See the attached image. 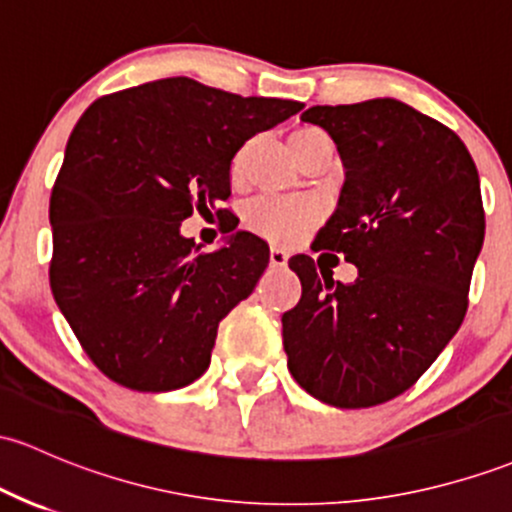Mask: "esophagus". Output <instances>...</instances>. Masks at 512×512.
<instances>
[{"mask_svg":"<svg viewBox=\"0 0 512 512\" xmlns=\"http://www.w3.org/2000/svg\"><path fill=\"white\" fill-rule=\"evenodd\" d=\"M286 262H289V252H286L284 247H279V245L269 247V265H272V267H286Z\"/></svg>","mask_w":512,"mask_h":512,"instance_id":"esophagus-1","label":"esophagus"}]
</instances>
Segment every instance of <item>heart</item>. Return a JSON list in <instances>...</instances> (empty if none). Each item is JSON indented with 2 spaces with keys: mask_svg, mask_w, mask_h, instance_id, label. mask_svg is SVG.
<instances>
[{
  "mask_svg": "<svg viewBox=\"0 0 512 512\" xmlns=\"http://www.w3.org/2000/svg\"><path fill=\"white\" fill-rule=\"evenodd\" d=\"M323 136L318 128H301L291 136V143L299 140ZM245 155L247 145L238 150L230 160V182L233 187H243L245 182ZM320 211L311 199H301V196H260L252 204L245 206L243 223L252 233L262 235V238L272 240V243H296L303 238L313 223L318 221Z\"/></svg>",
  "mask_w": 512,
  "mask_h": 512,
  "instance_id": "1",
  "label": "heart"
}]
</instances>
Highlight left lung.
Instances as JSON below:
<instances>
[{
  "label": "left lung",
  "mask_w": 512,
  "mask_h": 512,
  "mask_svg": "<svg viewBox=\"0 0 512 512\" xmlns=\"http://www.w3.org/2000/svg\"><path fill=\"white\" fill-rule=\"evenodd\" d=\"M301 121L325 128L345 165L313 250L359 274L342 284L291 257L303 291L282 316L286 367L328 406L372 408L411 389L462 325L486 230L479 172L452 128L396 99L311 106Z\"/></svg>",
  "instance_id": "1"
}]
</instances>
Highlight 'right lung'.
I'll return each mask as SVG.
<instances>
[{
	"instance_id": "1",
	"label": "right lung",
	"mask_w": 512,
	"mask_h": 512,
	"mask_svg": "<svg viewBox=\"0 0 512 512\" xmlns=\"http://www.w3.org/2000/svg\"><path fill=\"white\" fill-rule=\"evenodd\" d=\"M301 109L167 77L84 111L50 194V289L101 374L160 393L209 369L218 323L269 262L265 240L235 230L218 206L230 196V160ZM211 208L229 235L201 253L178 226Z\"/></svg>"
}]
</instances>
